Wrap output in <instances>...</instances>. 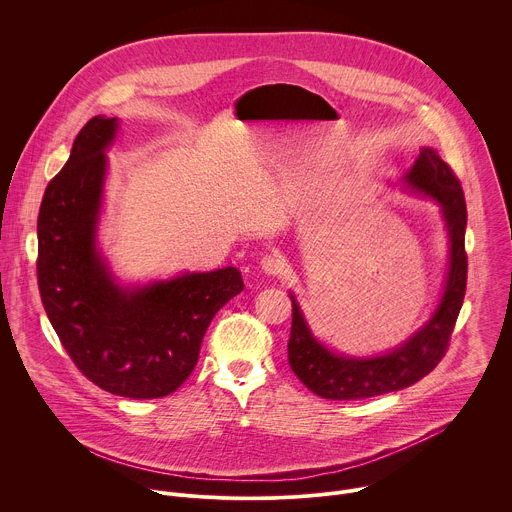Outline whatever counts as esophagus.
I'll return each instance as SVG.
<instances>
[{
	"label": "esophagus",
	"mask_w": 512,
	"mask_h": 512,
	"mask_svg": "<svg viewBox=\"0 0 512 512\" xmlns=\"http://www.w3.org/2000/svg\"><path fill=\"white\" fill-rule=\"evenodd\" d=\"M259 265L265 275H279L283 271V261L277 255H265Z\"/></svg>",
	"instance_id": "1"
}]
</instances>
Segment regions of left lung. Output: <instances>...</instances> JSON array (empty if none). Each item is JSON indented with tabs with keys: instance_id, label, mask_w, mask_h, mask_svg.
<instances>
[{
	"instance_id": "1",
	"label": "left lung",
	"mask_w": 512,
	"mask_h": 512,
	"mask_svg": "<svg viewBox=\"0 0 512 512\" xmlns=\"http://www.w3.org/2000/svg\"><path fill=\"white\" fill-rule=\"evenodd\" d=\"M405 190L440 206L450 239L448 271L440 300L431 318L399 346L373 356H350L328 348L312 332L294 291L291 298V334L287 360L296 377L318 397L332 401L369 399L411 387L429 375L446 354L454 324L466 294L468 257L466 200L450 166L433 148H421L411 168L399 180Z\"/></svg>"
}]
</instances>
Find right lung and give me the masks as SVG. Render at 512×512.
Segmentation results:
<instances>
[{
    "label": "right lung",
    "mask_w": 512,
    "mask_h": 512,
    "mask_svg": "<svg viewBox=\"0 0 512 512\" xmlns=\"http://www.w3.org/2000/svg\"><path fill=\"white\" fill-rule=\"evenodd\" d=\"M117 117L97 115L46 186L38 214V287L79 371L107 393L158 399L194 371L214 314L243 291L237 267L123 285L99 249L107 150Z\"/></svg>",
    "instance_id": "right-lung-1"
}]
</instances>
